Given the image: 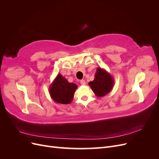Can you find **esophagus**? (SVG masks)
<instances>
[{
	"label": "esophagus",
	"instance_id": "obj_1",
	"mask_svg": "<svg viewBox=\"0 0 159 159\" xmlns=\"http://www.w3.org/2000/svg\"><path fill=\"white\" fill-rule=\"evenodd\" d=\"M80 84H81V85H85V84H85V81L84 80H80Z\"/></svg>",
	"mask_w": 159,
	"mask_h": 159
}]
</instances>
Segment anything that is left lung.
<instances>
[{
    "mask_svg": "<svg viewBox=\"0 0 159 159\" xmlns=\"http://www.w3.org/2000/svg\"><path fill=\"white\" fill-rule=\"evenodd\" d=\"M88 84L97 97H104L112 90L114 80L105 69L98 68L93 81H90Z\"/></svg>",
    "mask_w": 159,
    "mask_h": 159,
    "instance_id": "8db88e82",
    "label": "left lung"
}]
</instances>
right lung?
Listing matches in <instances>:
<instances>
[{"label": "right lung", "instance_id": "obj_1", "mask_svg": "<svg viewBox=\"0 0 159 159\" xmlns=\"http://www.w3.org/2000/svg\"><path fill=\"white\" fill-rule=\"evenodd\" d=\"M78 85L70 83L60 74L52 81L49 88V93L54 102L57 103L67 105L71 103Z\"/></svg>", "mask_w": 159, "mask_h": 159}]
</instances>
